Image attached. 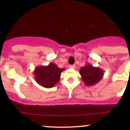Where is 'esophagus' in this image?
Wrapping results in <instances>:
<instances>
[{
    "mask_svg": "<svg viewBox=\"0 0 130 130\" xmlns=\"http://www.w3.org/2000/svg\"><path fill=\"white\" fill-rule=\"evenodd\" d=\"M70 67V69H74L75 68V65H70V67Z\"/></svg>",
    "mask_w": 130,
    "mask_h": 130,
    "instance_id": "1",
    "label": "esophagus"
}]
</instances>
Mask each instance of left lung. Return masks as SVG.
<instances>
[{
    "label": "left lung",
    "mask_w": 130,
    "mask_h": 130,
    "mask_svg": "<svg viewBox=\"0 0 130 130\" xmlns=\"http://www.w3.org/2000/svg\"><path fill=\"white\" fill-rule=\"evenodd\" d=\"M82 80L87 86H92L96 84L103 78L104 71L99 67H95L87 63L79 70Z\"/></svg>",
    "instance_id": "obj_1"
}]
</instances>
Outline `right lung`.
I'll return each mask as SVG.
<instances>
[{"mask_svg": "<svg viewBox=\"0 0 130 130\" xmlns=\"http://www.w3.org/2000/svg\"><path fill=\"white\" fill-rule=\"evenodd\" d=\"M64 69H60L53 63L47 66H38L35 68L33 74L36 82L45 88H52L60 81V75Z\"/></svg>", "mask_w": 130, "mask_h": 130, "instance_id": "obj_1", "label": "right lung"}]
</instances>
